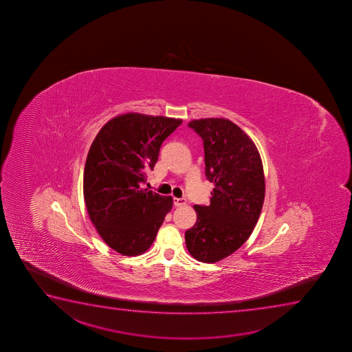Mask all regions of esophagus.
Returning a JSON list of instances; mask_svg holds the SVG:
<instances>
[{
	"label": "esophagus",
	"mask_w": 352,
	"mask_h": 352,
	"mask_svg": "<svg viewBox=\"0 0 352 352\" xmlns=\"http://www.w3.org/2000/svg\"><path fill=\"white\" fill-rule=\"evenodd\" d=\"M173 204L174 206H184V205H186V200L182 198H174Z\"/></svg>",
	"instance_id": "esophagus-1"
}]
</instances>
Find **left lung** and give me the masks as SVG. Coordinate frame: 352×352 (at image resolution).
I'll return each mask as SVG.
<instances>
[{
	"label": "left lung",
	"instance_id": "left-lung-1",
	"mask_svg": "<svg viewBox=\"0 0 352 352\" xmlns=\"http://www.w3.org/2000/svg\"><path fill=\"white\" fill-rule=\"evenodd\" d=\"M204 141L205 174L213 182L208 206L195 205L197 223L185 233L190 256L217 263L251 236L265 198L261 154L248 134L223 118L187 124Z\"/></svg>",
	"mask_w": 352,
	"mask_h": 352
}]
</instances>
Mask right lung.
<instances>
[{
	"label": "right lung",
	"mask_w": 352,
	"mask_h": 352,
	"mask_svg": "<svg viewBox=\"0 0 352 352\" xmlns=\"http://www.w3.org/2000/svg\"><path fill=\"white\" fill-rule=\"evenodd\" d=\"M180 119L127 113L108 121L91 144L83 172L88 214L104 243L122 256H139L153 244L172 197L142 188L166 138Z\"/></svg>",
	"instance_id": "obj_1"
}]
</instances>
